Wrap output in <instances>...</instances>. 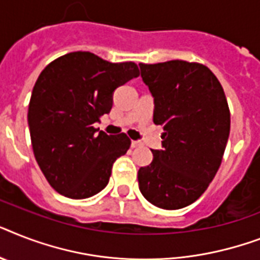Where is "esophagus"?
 <instances>
[{
    "mask_svg": "<svg viewBox=\"0 0 260 260\" xmlns=\"http://www.w3.org/2000/svg\"><path fill=\"white\" fill-rule=\"evenodd\" d=\"M140 145H141L140 141H136V140L131 141V147H132V148H137V147H140Z\"/></svg>",
    "mask_w": 260,
    "mask_h": 260,
    "instance_id": "obj_1",
    "label": "esophagus"
}]
</instances>
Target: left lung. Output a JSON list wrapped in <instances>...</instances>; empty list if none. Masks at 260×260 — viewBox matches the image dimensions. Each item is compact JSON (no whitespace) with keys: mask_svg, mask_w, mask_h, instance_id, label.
Wrapping results in <instances>:
<instances>
[{"mask_svg":"<svg viewBox=\"0 0 260 260\" xmlns=\"http://www.w3.org/2000/svg\"><path fill=\"white\" fill-rule=\"evenodd\" d=\"M153 96V123L163 125L161 149L137 174L145 199L179 210L202 196L218 172L230 135L224 90L206 65L172 60L139 64Z\"/></svg>","mask_w":260,"mask_h":260,"instance_id":"1","label":"left lung"}]
</instances>
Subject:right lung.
<instances>
[{
    "instance_id": "1",
    "label": "right lung",
    "mask_w": 260,
    "mask_h": 260,
    "mask_svg": "<svg viewBox=\"0 0 260 260\" xmlns=\"http://www.w3.org/2000/svg\"><path fill=\"white\" fill-rule=\"evenodd\" d=\"M139 75L135 62L113 64L90 52L64 54L41 72L27 124L36 160L58 193L86 199L107 187L112 166L131 140L93 124L111 112L116 88Z\"/></svg>"
}]
</instances>
